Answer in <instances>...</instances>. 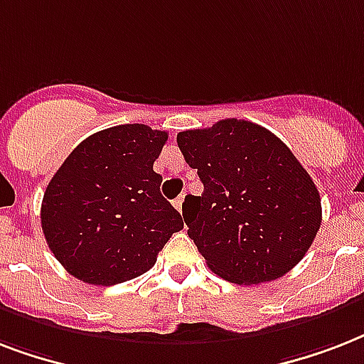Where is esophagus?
<instances>
[{"instance_id": "obj_1", "label": "esophagus", "mask_w": 364, "mask_h": 364, "mask_svg": "<svg viewBox=\"0 0 364 364\" xmlns=\"http://www.w3.org/2000/svg\"><path fill=\"white\" fill-rule=\"evenodd\" d=\"M183 202H185V194H183V196H177V198L173 200V205H176L177 210L181 211V205H183Z\"/></svg>"}]
</instances>
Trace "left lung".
Here are the masks:
<instances>
[{
	"instance_id": "obj_1",
	"label": "left lung",
	"mask_w": 364,
	"mask_h": 364,
	"mask_svg": "<svg viewBox=\"0 0 364 364\" xmlns=\"http://www.w3.org/2000/svg\"><path fill=\"white\" fill-rule=\"evenodd\" d=\"M177 145L204 183L183 219L210 270L238 285L293 270L321 227V198L291 149L238 119L179 132Z\"/></svg>"
}]
</instances>
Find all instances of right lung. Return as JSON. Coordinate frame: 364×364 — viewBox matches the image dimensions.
Segmentation results:
<instances>
[{"instance_id":"1","label":"right lung","mask_w":364,"mask_h":364,"mask_svg":"<svg viewBox=\"0 0 364 364\" xmlns=\"http://www.w3.org/2000/svg\"><path fill=\"white\" fill-rule=\"evenodd\" d=\"M166 141L168 132L147 124L113 126L79 143L54 173L41 227L71 276L105 287L134 279L181 230L183 217L153 170Z\"/></svg>"}]
</instances>
